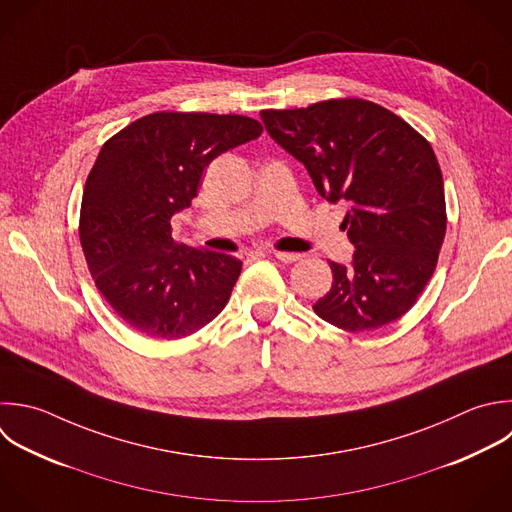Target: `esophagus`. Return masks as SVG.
I'll return each instance as SVG.
<instances>
[{
    "label": "esophagus",
    "instance_id": "34e87169",
    "mask_svg": "<svg viewBox=\"0 0 512 512\" xmlns=\"http://www.w3.org/2000/svg\"><path fill=\"white\" fill-rule=\"evenodd\" d=\"M272 254H274V258H278V260L284 262V264H292V262H296V260L302 258L300 254H294V252H272Z\"/></svg>",
    "mask_w": 512,
    "mask_h": 512
}]
</instances>
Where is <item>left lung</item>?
I'll return each instance as SVG.
<instances>
[{"instance_id": "left-lung-1", "label": "left lung", "mask_w": 512, "mask_h": 512, "mask_svg": "<svg viewBox=\"0 0 512 512\" xmlns=\"http://www.w3.org/2000/svg\"><path fill=\"white\" fill-rule=\"evenodd\" d=\"M260 118L326 202L348 204L342 228L356 252L350 264L330 262L332 288L314 312L348 332L398 320L430 280L446 232L430 144L396 114L356 98L264 110Z\"/></svg>"}]
</instances>
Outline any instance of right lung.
Segmentation results:
<instances>
[{
  "label": "right lung",
  "mask_w": 512,
  "mask_h": 512,
  "mask_svg": "<svg viewBox=\"0 0 512 512\" xmlns=\"http://www.w3.org/2000/svg\"><path fill=\"white\" fill-rule=\"evenodd\" d=\"M260 134L262 124L246 116L158 112L100 150L84 188L80 242L98 290L134 330L178 340L228 304L242 262L176 244L170 220L192 204L214 158Z\"/></svg>",
  "instance_id": "right-lung-1"
}]
</instances>
